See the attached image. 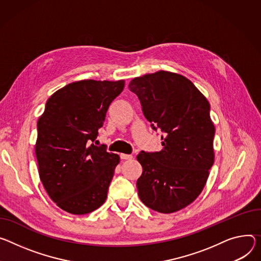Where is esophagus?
<instances>
[{
	"instance_id": "esophagus-1",
	"label": "esophagus",
	"mask_w": 261,
	"mask_h": 261,
	"mask_svg": "<svg viewBox=\"0 0 261 261\" xmlns=\"http://www.w3.org/2000/svg\"><path fill=\"white\" fill-rule=\"evenodd\" d=\"M120 156H121V159H123V160H130L133 158L132 155H128V154H121Z\"/></svg>"
}]
</instances>
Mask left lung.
I'll list each match as a JSON object with an SVG mask.
<instances>
[{
  "instance_id": "8db88e82",
  "label": "left lung",
  "mask_w": 261,
  "mask_h": 261,
  "mask_svg": "<svg viewBox=\"0 0 261 261\" xmlns=\"http://www.w3.org/2000/svg\"><path fill=\"white\" fill-rule=\"evenodd\" d=\"M129 89L153 130L163 133L161 151L136 157L139 199L161 213L178 211L201 194L215 162L210 105L191 80L164 70L134 78Z\"/></svg>"
}]
</instances>
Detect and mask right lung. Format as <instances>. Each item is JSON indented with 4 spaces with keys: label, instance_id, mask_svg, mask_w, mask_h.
I'll list each match as a JSON object with an SVG mask.
<instances>
[{
    "label": "right lung",
    "instance_id": "1",
    "mask_svg": "<svg viewBox=\"0 0 261 261\" xmlns=\"http://www.w3.org/2000/svg\"><path fill=\"white\" fill-rule=\"evenodd\" d=\"M125 81L69 83L46 101L37 122L39 177L54 203L72 215L98 209L107 198L120 156L93 143Z\"/></svg>",
    "mask_w": 261,
    "mask_h": 261
}]
</instances>
